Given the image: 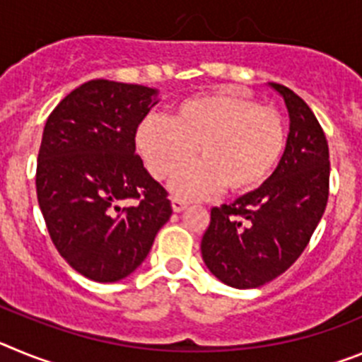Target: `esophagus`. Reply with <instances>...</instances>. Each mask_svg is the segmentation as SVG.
Returning <instances> with one entry per match:
<instances>
[{
  "instance_id": "34e87169",
  "label": "esophagus",
  "mask_w": 362,
  "mask_h": 362,
  "mask_svg": "<svg viewBox=\"0 0 362 362\" xmlns=\"http://www.w3.org/2000/svg\"><path fill=\"white\" fill-rule=\"evenodd\" d=\"M188 206V203L187 201H183V199H177V197H174V199H172V209H174V212H183L185 209H187Z\"/></svg>"
}]
</instances>
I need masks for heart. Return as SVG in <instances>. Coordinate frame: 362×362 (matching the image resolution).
Wrapping results in <instances>:
<instances>
[{
  "mask_svg": "<svg viewBox=\"0 0 362 362\" xmlns=\"http://www.w3.org/2000/svg\"><path fill=\"white\" fill-rule=\"evenodd\" d=\"M136 148L150 174L170 179L198 148L202 163L179 172L172 192L197 199L219 190L243 196L263 187L286 150L283 116L238 92H206L179 101L168 117L150 114L136 129Z\"/></svg>",
  "mask_w": 362,
  "mask_h": 362,
  "instance_id": "1",
  "label": "heart"
}]
</instances>
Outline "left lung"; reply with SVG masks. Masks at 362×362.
Listing matches in <instances>:
<instances>
[{"label": "left lung", "mask_w": 362, "mask_h": 362, "mask_svg": "<svg viewBox=\"0 0 362 362\" xmlns=\"http://www.w3.org/2000/svg\"><path fill=\"white\" fill-rule=\"evenodd\" d=\"M290 116L276 174L255 192L210 212L201 241L204 264L233 288H257L296 263L325 214L330 152L317 117L290 88L270 83Z\"/></svg>", "instance_id": "1"}]
</instances>
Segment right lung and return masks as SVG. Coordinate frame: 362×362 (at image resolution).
Masks as SVG:
<instances>
[{
  "label": "right lung",
  "mask_w": 362,
  "mask_h": 362,
  "mask_svg": "<svg viewBox=\"0 0 362 362\" xmlns=\"http://www.w3.org/2000/svg\"><path fill=\"white\" fill-rule=\"evenodd\" d=\"M156 95L148 86L92 79L62 99L45 124L36 170L41 214L62 257L98 283L130 276L172 216L168 194L146 172L134 139Z\"/></svg>",
  "instance_id": "1"
}]
</instances>
